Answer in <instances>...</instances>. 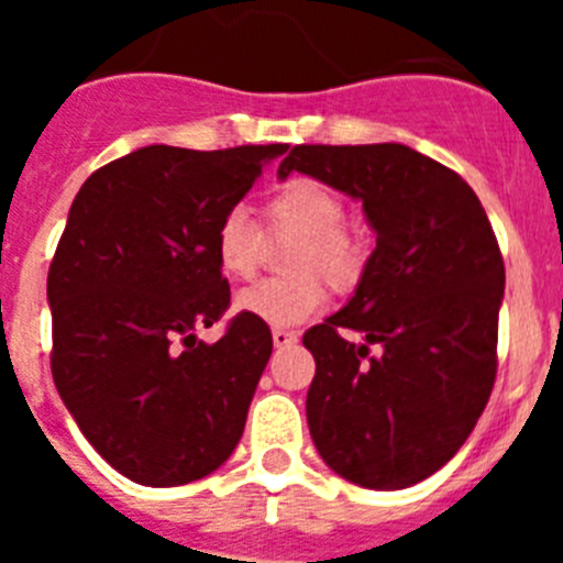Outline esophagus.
<instances>
[{
  "mask_svg": "<svg viewBox=\"0 0 563 563\" xmlns=\"http://www.w3.org/2000/svg\"><path fill=\"white\" fill-rule=\"evenodd\" d=\"M298 341L296 332H287V330H273V346L276 350H285V346H292Z\"/></svg>",
  "mask_w": 563,
  "mask_h": 563,
  "instance_id": "34e87169",
  "label": "esophagus"
}]
</instances>
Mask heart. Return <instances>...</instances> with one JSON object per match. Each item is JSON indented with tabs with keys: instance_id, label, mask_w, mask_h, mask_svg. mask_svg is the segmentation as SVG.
<instances>
[{
	"instance_id": "1",
	"label": "heart",
	"mask_w": 563,
	"mask_h": 563,
	"mask_svg": "<svg viewBox=\"0 0 563 563\" xmlns=\"http://www.w3.org/2000/svg\"><path fill=\"white\" fill-rule=\"evenodd\" d=\"M267 228L276 236H298L290 256L296 278H265L239 290L233 310L267 327H298L327 307L324 276L346 290L363 273V245L343 220L341 194L312 177H292L267 200ZM265 231L245 208H228L213 228V258L225 276L251 278L265 253Z\"/></svg>"
}]
</instances>
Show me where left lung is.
I'll use <instances>...</instances> for the list:
<instances>
[{"mask_svg":"<svg viewBox=\"0 0 563 563\" xmlns=\"http://www.w3.org/2000/svg\"><path fill=\"white\" fill-rule=\"evenodd\" d=\"M290 172L361 200L377 233L350 305L305 332L312 442L355 485H417L462 449L494 389L505 296L494 228L460 174L402 143L292 146L278 180Z\"/></svg>","mask_w":563,"mask_h":563,"instance_id":"obj_1","label":"left lung"}]
</instances>
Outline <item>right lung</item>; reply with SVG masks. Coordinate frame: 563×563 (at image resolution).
I'll return each mask as SVG.
<instances>
[{
  "instance_id": "1",
  "label": "right lung",
  "mask_w": 563,
  "mask_h": 563,
  "mask_svg": "<svg viewBox=\"0 0 563 563\" xmlns=\"http://www.w3.org/2000/svg\"><path fill=\"white\" fill-rule=\"evenodd\" d=\"M287 143L146 146L76 194L47 273L53 380L89 445L126 479L174 487L222 465L245 431L271 327L233 316L213 228Z\"/></svg>"
}]
</instances>
